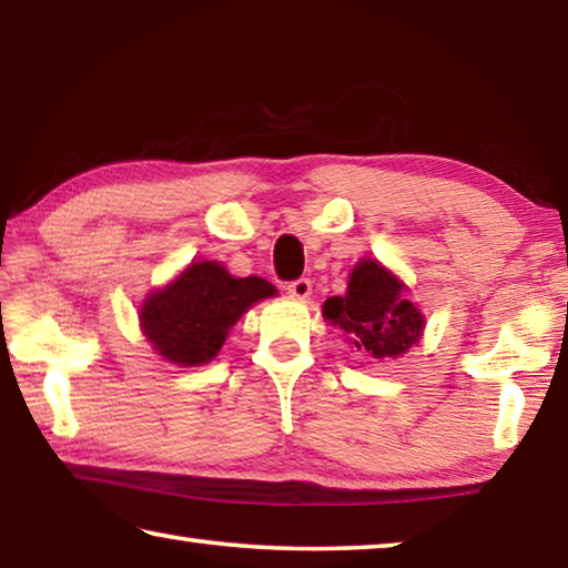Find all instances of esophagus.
<instances>
[{
	"mask_svg": "<svg viewBox=\"0 0 568 568\" xmlns=\"http://www.w3.org/2000/svg\"><path fill=\"white\" fill-rule=\"evenodd\" d=\"M285 291L291 293V297H297V301H305V297H311L313 283L307 281V277H297V281H291V283L285 285Z\"/></svg>",
	"mask_w": 568,
	"mask_h": 568,
	"instance_id": "obj_1",
	"label": "esophagus"
}]
</instances>
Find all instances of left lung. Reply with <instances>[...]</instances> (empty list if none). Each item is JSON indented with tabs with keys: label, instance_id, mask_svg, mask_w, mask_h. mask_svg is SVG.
Masks as SVG:
<instances>
[{
	"label": "left lung",
	"instance_id": "1",
	"mask_svg": "<svg viewBox=\"0 0 568 568\" xmlns=\"http://www.w3.org/2000/svg\"><path fill=\"white\" fill-rule=\"evenodd\" d=\"M323 315L348 333L351 343L373 358H396L423 333V315L403 285L378 261L353 267L348 293L328 297Z\"/></svg>",
	"mask_w": 568,
	"mask_h": 568
}]
</instances>
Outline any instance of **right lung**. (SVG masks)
Returning <instances> with one entry per match:
<instances>
[{
  "label": "right lung",
  "instance_id": "add662e5",
  "mask_svg": "<svg viewBox=\"0 0 568 568\" xmlns=\"http://www.w3.org/2000/svg\"><path fill=\"white\" fill-rule=\"evenodd\" d=\"M267 295L275 287L263 277H233L213 261L192 263L165 291L148 297L140 323L162 358L200 365L215 358L240 315Z\"/></svg>",
  "mask_w": 568,
  "mask_h": 568
}]
</instances>
